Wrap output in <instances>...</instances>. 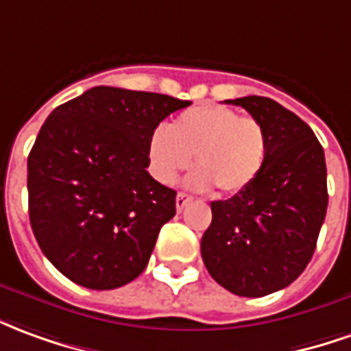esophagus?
Here are the masks:
<instances>
[{
    "label": "esophagus",
    "instance_id": "esophagus-1",
    "mask_svg": "<svg viewBox=\"0 0 351 351\" xmlns=\"http://www.w3.org/2000/svg\"><path fill=\"white\" fill-rule=\"evenodd\" d=\"M191 200H193V198L189 195H185V193H178V196H176V208H178V211H183V208H185Z\"/></svg>",
    "mask_w": 351,
    "mask_h": 351
}]
</instances>
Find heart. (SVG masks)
<instances>
[{"label":"heart","mask_w":351,"mask_h":351,"mask_svg":"<svg viewBox=\"0 0 351 351\" xmlns=\"http://www.w3.org/2000/svg\"><path fill=\"white\" fill-rule=\"evenodd\" d=\"M193 155L198 170L189 180L191 187L215 185L223 195H238L259 180L267 164V128L255 117L206 104L183 111L170 126H156L149 136V170L162 185H173Z\"/></svg>","instance_id":"b5f03b06"}]
</instances>
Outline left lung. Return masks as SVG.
Masks as SVG:
<instances>
[{
    "label": "left lung",
    "instance_id": "8db88e82",
    "mask_svg": "<svg viewBox=\"0 0 351 351\" xmlns=\"http://www.w3.org/2000/svg\"><path fill=\"white\" fill-rule=\"evenodd\" d=\"M225 101L265 124L268 156L250 189L211 202L200 251L225 289L265 297L295 282L314 255L329 202L325 155L312 128L278 101L263 96Z\"/></svg>",
    "mask_w": 351,
    "mask_h": 351
}]
</instances>
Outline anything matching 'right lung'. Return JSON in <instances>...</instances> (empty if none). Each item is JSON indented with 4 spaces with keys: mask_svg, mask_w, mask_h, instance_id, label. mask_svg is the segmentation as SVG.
Instances as JSON below:
<instances>
[{
    "mask_svg": "<svg viewBox=\"0 0 351 351\" xmlns=\"http://www.w3.org/2000/svg\"><path fill=\"white\" fill-rule=\"evenodd\" d=\"M191 106L156 92L94 86L45 121L28 156L29 223L71 282L115 289L145 270L176 191L149 176L147 141Z\"/></svg>",
    "mask_w": 351,
    "mask_h": 351,
    "instance_id": "obj_1",
    "label": "right lung"
}]
</instances>
